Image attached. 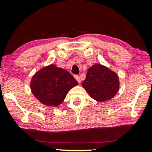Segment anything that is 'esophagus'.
<instances>
[{
    "mask_svg": "<svg viewBox=\"0 0 152 152\" xmlns=\"http://www.w3.org/2000/svg\"><path fill=\"white\" fill-rule=\"evenodd\" d=\"M74 77H75V78H76V81H77L78 82V83H81V79H80V77L78 76V75H76V76H75Z\"/></svg>",
    "mask_w": 152,
    "mask_h": 152,
    "instance_id": "esophagus-1",
    "label": "esophagus"
}]
</instances>
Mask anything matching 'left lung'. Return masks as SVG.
Returning <instances> with one entry per match:
<instances>
[{"label":"left lung","mask_w":152,"mask_h":152,"mask_svg":"<svg viewBox=\"0 0 152 152\" xmlns=\"http://www.w3.org/2000/svg\"><path fill=\"white\" fill-rule=\"evenodd\" d=\"M82 86L97 102H106L114 98L119 90V79L114 71L102 64H96L87 71Z\"/></svg>","instance_id":"obj_1"}]
</instances>
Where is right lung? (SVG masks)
Wrapping results in <instances>:
<instances>
[{"label": "right lung", "mask_w": 152, "mask_h": 152, "mask_svg": "<svg viewBox=\"0 0 152 152\" xmlns=\"http://www.w3.org/2000/svg\"><path fill=\"white\" fill-rule=\"evenodd\" d=\"M77 85V81L69 71L50 64L33 76L30 86L34 96L43 105L58 106L68 92Z\"/></svg>", "instance_id": "right-lung-1"}]
</instances>
